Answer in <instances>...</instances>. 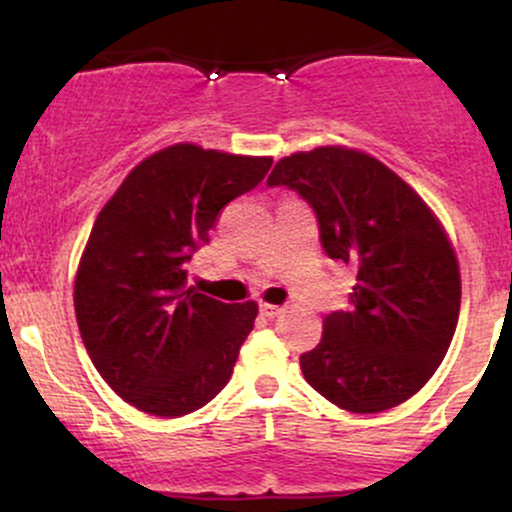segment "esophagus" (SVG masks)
I'll return each instance as SVG.
<instances>
[{
	"mask_svg": "<svg viewBox=\"0 0 512 512\" xmlns=\"http://www.w3.org/2000/svg\"><path fill=\"white\" fill-rule=\"evenodd\" d=\"M260 313L272 320V317L284 313V308H281V305H272V303H260Z\"/></svg>",
	"mask_w": 512,
	"mask_h": 512,
	"instance_id": "obj_1",
	"label": "esophagus"
}]
</instances>
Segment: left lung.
<instances>
[{
	"instance_id": "1",
	"label": "left lung",
	"mask_w": 512,
	"mask_h": 512,
	"mask_svg": "<svg viewBox=\"0 0 512 512\" xmlns=\"http://www.w3.org/2000/svg\"><path fill=\"white\" fill-rule=\"evenodd\" d=\"M269 187L310 204L322 248L358 269L349 310L301 356L310 387L356 414L407 402L440 366L460 317V267L426 202L378 158L320 146L281 158Z\"/></svg>"
}]
</instances>
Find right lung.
I'll return each mask as SVG.
<instances>
[{
  "label": "right lung",
  "instance_id": "right-lung-1",
  "mask_svg": "<svg viewBox=\"0 0 512 512\" xmlns=\"http://www.w3.org/2000/svg\"><path fill=\"white\" fill-rule=\"evenodd\" d=\"M269 168L272 158L175 144L139 163L98 214L76 272V322L93 366L132 407L173 419L231 380L257 303L185 289L187 262Z\"/></svg>",
  "mask_w": 512,
  "mask_h": 512
}]
</instances>
